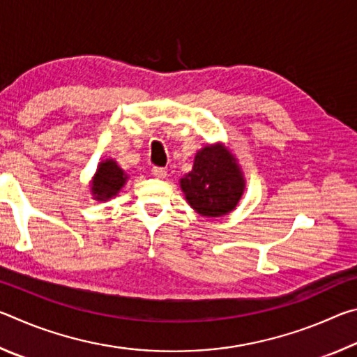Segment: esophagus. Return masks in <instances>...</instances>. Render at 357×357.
Returning <instances> with one entry per match:
<instances>
[{
	"mask_svg": "<svg viewBox=\"0 0 357 357\" xmlns=\"http://www.w3.org/2000/svg\"><path fill=\"white\" fill-rule=\"evenodd\" d=\"M151 173H153L155 178H160V179H164L167 176V170L162 167H153L151 168Z\"/></svg>",
	"mask_w": 357,
	"mask_h": 357,
	"instance_id": "34e87169",
	"label": "esophagus"
}]
</instances>
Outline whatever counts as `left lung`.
Listing matches in <instances>:
<instances>
[{"mask_svg":"<svg viewBox=\"0 0 357 357\" xmlns=\"http://www.w3.org/2000/svg\"><path fill=\"white\" fill-rule=\"evenodd\" d=\"M244 185L236 160L220 144L197 153L192 172L181 179L185 200L206 217H220L236 208Z\"/></svg>","mask_w":357,"mask_h":357,"instance_id":"8db88e82","label":"left lung"}]
</instances>
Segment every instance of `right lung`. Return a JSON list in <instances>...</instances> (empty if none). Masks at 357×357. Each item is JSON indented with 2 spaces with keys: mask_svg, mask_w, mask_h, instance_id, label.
Returning <instances> with one entry per match:
<instances>
[{
  "mask_svg": "<svg viewBox=\"0 0 357 357\" xmlns=\"http://www.w3.org/2000/svg\"><path fill=\"white\" fill-rule=\"evenodd\" d=\"M126 183V174L116 165L114 160H105L99 165L96 176L93 179V195L96 200L105 202L113 195H116L121 187Z\"/></svg>",
  "mask_w": 357,
  "mask_h": 357,
  "instance_id": "right-lung-1",
  "label": "right lung"
}]
</instances>
